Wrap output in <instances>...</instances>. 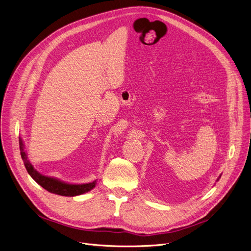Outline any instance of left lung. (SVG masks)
<instances>
[{"instance_id": "8db88e82", "label": "left lung", "mask_w": 251, "mask_h": 251, "mask_svg": "<svg viewBox=\"0 0 251 251\" xmlns=\"http://www.w3.org/2000/svg\"><path fill=\"white\" fill-rule=\"evenodd\" d=\"M220 177H221V176H220Z\"/></svg>"}]
</instances>
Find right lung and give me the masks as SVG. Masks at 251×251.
I'll return each mask as SVG.
<instances>
[{"label": "right lung", "mask_w": 251, "mask_h": 251, "mask_svg": "<svg viewBox=\"0 0 251 251\" xmlns=\"http://www.w3.org/2000/svg\"><path fill=\"white\" fill-rule=\"evenodd\" d=\"M19 146H20L21 158L24 162V165L27 172L39 185H41L44 189L50 191V193L55 194L58 196H64V197H75V196L85 194L87 191H89L95 187L96 181H93L90 183H85V184H69L61 180H57L55 178L48 177V176L40 174L38 171H36V169H34V167L30 163V161L28 160L27 155L24 151V144L21 138H19Z\"/></svg>", "instance_id": "1"}]
</instances>
